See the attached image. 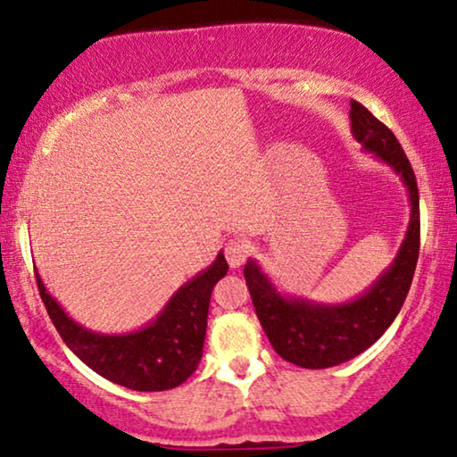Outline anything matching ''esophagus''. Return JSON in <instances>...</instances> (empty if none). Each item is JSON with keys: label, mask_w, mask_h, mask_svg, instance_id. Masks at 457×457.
Listing matches in <instances>:
<instances>
[{"label": "esophagus", "mask_w": 457, "mask_h": 457, "mask_svg": "<svg viewBox=\"0 0 457 457\" xmlns=\"http://www.w3.org/2000/svg\"><path fill=\"white\" fill-rule=\"evenodd\" d=\"M248 254H251V248H248L246 240L232 238V240H228V245H225V259H228L229 267L245 265Z\"/></svg>", "instance_id": "esophagus-1"}]
</instances>
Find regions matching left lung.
Listing matches in <instances>:
<instances>
[{
  "instance_id": "left-lung-1",
  "label": "left lung",
  "mask_w": 457,
  "mask_h": 457,
  "mask_svg": "<svg viewBox=\"0 0 457 457\" xmlns=\"http://www.w3.org/2000/svg\"><path fill=\"white\" fill-rule=\"evenodd\" d=\"M351 131L368 152L401 175L410 196V225L393 265L363 292L343 305L290 299L276 290L257 261L245 265L246 286L257 318L282 360L299 368L321 370L345 363L372 346L393 324L410 292L420 253V196L413 169L385 123L351 100Z\"/></svg>"
}]
</instances>
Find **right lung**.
<instances>
[{
    "label": "right lung",
    "instance_id": "add662e5",
    "mask_svg": "<svg viewBox=\"0 0 457 457\" xmlns=\"http://www.w3.org/2000/svg\"><path fill=\"white\" fill-rule=\"evenodd\" d=\"M225 273L228 261L219 253L215 263L175 292L156 320L129 334H97L79 326L46 290L39 273L35 278L52 324L85 366L133 391H167L196 372L203 357L211 292Z\"/></svg>",
    "mask_w": 457,
    "mask_h": 457
}]
</instances>
